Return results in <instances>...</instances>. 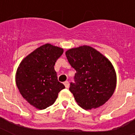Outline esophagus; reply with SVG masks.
Here are the masks:
<instances>
[{
  "label": "esophagus",
  "instance_id": "1",
  "mask_svg": "<svg viewBox=\"0 0 135 135\" xmlns=\"http://www.w3.org/2000/svg\"><path fill=\"white\" fill-rule=\"evenodd\" d=\"M64 85H65V87L66 88H68L69 87V81H67V80L64 83Z\"/></svg>",
  "mask_w": 135,
  "mask_h": 135
}]
</instances>
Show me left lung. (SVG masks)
I'll return each mask as SVG.
<instances>
[{
  "label": "left lung",
  "mask_w": 135,
  "mask_h": 135,
  "mask_svg": "<svg viewBox=\"0 0 135 135\" xmlns=\"http://www.w3.org/2000/svg\"><path fill=\"white\" fill-rule=\"evenodd\" d=\"M66 56L76 70L69 90L78 105L96 109L109 100L116 86V74L109 59L92 47L70 49Z\"/></svg>",
  "instance_id": "8db88e82"
}]
</instances>
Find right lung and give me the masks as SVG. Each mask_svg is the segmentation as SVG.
Instances as JSON below:
<instances>
[{
	"instance_id": "right-lung-1",
	"label": "right lung",
	"mask_w": 135,
	"mask_h": 135,
	"mask_svg": "<svg viewBox=\"0 0 135 135\" xmlns=\"http://www.w3.org/2000/svg\"><path fill=\"white\" fill-rule=\"evenodd\" d=\"M63 49L50 44L41 46L24 58L16 74V84L22 97L36 109L53 104L65 88L58 81L54 66Z\"/></svg>"
}]
</instances>
